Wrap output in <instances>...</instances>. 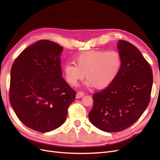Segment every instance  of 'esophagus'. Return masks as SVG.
<instances>
[{"label": "esophagus", "mask_w": 160, "mask_h": 160, "mask_svg": "<svg viewBox=\"0 0 160 160\" xmlns=\"http://www.w3.org/2000/svg\"><path fill=\"white\" fill-rule=\"evenodd\" d=\"M85 95V93L83 91H78L77 93V95H76V98L77 99H79V98H81L83 97V95Z\"/></svg>", "instance_id": "1"}]
</instances>
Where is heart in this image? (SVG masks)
I'll return each mask as SVG.
<instances>
[{
  "instance_id": "b5f03b06",
  "label": "heart",
  "mask_w": 160,
  "mask_h": 160,
  "mask_svg": "<svg viewBox=\"0 0 160 160\" xmlns=\"http://www.w3.org/2000/svg\"><path fill=\"white\" fill-rule=\"evenodd\" d=\"M77 64L67 62L64 66L66 81L77 86L87 74V85L98 89L107 88L117 78L122 68L120 54L115 51H89L81 53L76 59Z\"/></svg>"
}]
</instances>
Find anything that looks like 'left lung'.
<instances>
[{
    "label": "left lung",
    "mask_w": 160,
    "mask_h": 160,
    "mask_svg": "<svg viewBox=\"0 0 160 160\" xmlns=\"http://www.w3.org/2000/svg\"><path fill=\"white\" fill-rule=\"evenodd\" d=\"M122 68L112 83L93 95L89 113L91 123L105 132H119L141 117L150 101L152 69L132 43L120 40L118 45Z\"/></svg>",
    "instance_id": "8db88e82"
}]
</instances>
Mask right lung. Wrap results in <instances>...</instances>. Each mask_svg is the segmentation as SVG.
Wrapping results in <instances>:
<instances>
[{
	"mask_svg": "<svg viewBox=\"0 0 160 160\" xmlns=\"http://www.w3.org/2000/svg\"><path fill=\"white\" fill-rule=\"evenodd\" d=\"M62 47L39 40L22 51L11 71L9 100L19 120L39 132L65 122L76 91L62 77Z\"/></svg>",
	"mask_w": 160,
	"mask_h": 160,
	"instance_id": "right-lung-1",
	"label": "right lung"
}]
</instances>
